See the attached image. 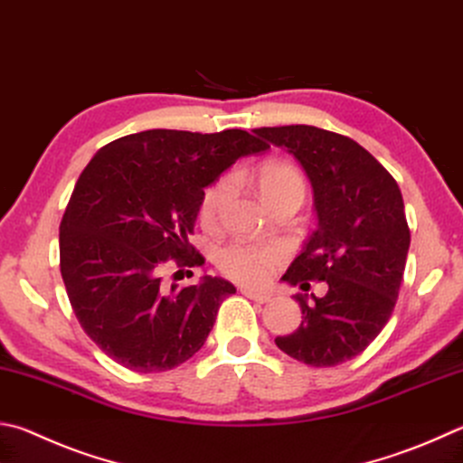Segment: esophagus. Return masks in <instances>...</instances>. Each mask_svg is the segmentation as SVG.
<instances>
[{"mask_svg":"<svg viewBox=\"0 0 463 463\" xmlns=\"http://www.w3.org/2000/svg\"><path fill=\"white\" fill-rule=\"evenodd\" d=\"M242 296H247L249 299L253 301H259V304H267V301H271V296L269 293H260V291H255V289H249V288H242Z\"/></svg>","mask_w":463,"mask_h":463,"instance_id":"34e87169","label":"esophagus"}]
</instances>
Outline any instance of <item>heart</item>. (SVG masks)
Instances as JSON below:
<instances>
[{"instance_id":"b5f03b06","label":"heart","mask_w":463,"mask_h":463,"mask_svg":"<svg viewBox=\"0 0 463 463\" xmlns=\"http://www.w3.org/2000/svg\"><path fill=\"white\" fill-rule=\"evenodd\" d=\"M257 184L260 196H263L267 204L285 194L304 196L306 192V184L304 178H301V174L293 165L283 162H269L260 167ZM232 178H222L206 188L203 203H200V218H203L204 224L213 226L218 221L224 203L232 194ZM279 260L281 250L269 245H245V242H234V245H229L218 253V267H221V271L234 281L249 285L265 283L269 277H271L273 269Z\"/></svg>"}]
</instances>
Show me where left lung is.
Listing matches in <instances>:
<instances>
[{
    "label": "left lung",
    "instance_id": "left-lung-1",
    "mask_svg": "<svg viewBox=\"0 0 463 463\" xmlns=\"http://www.w3.org/2000/svg\"><path fill=\"white\" fill-rule=\"evenodd\" d=\"M269 144L288 149L304 167L314 190L317 229L293 259L281 281L309 289L296 293L301 324L275 344L309 366H335L371 344L397 304L411 232L401 190L392 175L340 133L285 125L255 129Z\"/></svg>",
    "mask_w": 463,
    "mask_h": 463
}]
</instances>
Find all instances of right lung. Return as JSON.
<instances>
[{"mask_svg": "<svg viewBox=\"0 0 463 463\" xmlns=\"http://www.w3.org/2000/svg\"><path fill=\"white\" fill-rule=\"evenodd\" d=\"M267 149L242 129H149L92 156L61 222V273L82 330L109 358L164 373L204 346L237 288L213 275L167 288L162 271L204 263L188 241L204 188L237 159Z\"/></svg>", "mask_w": 463, "mask_h": 463, "instance_id": "add662e5", "label": "right lung"}]
</instances>
